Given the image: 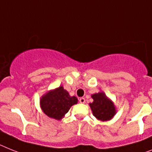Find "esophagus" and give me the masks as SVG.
Returning a JSON list of instances; mask_svg holds the SVG:
<instances>
[{"label": "esophagus", "instance_id": "1", "mask_svg": "<svg viewBox=\"0 0 152 152\" xmlns=\"http://www.w3.org/2000/svg\"><path fill=\"white\" fill-rule=\"evenodd\" d=\"M79 101L81 103V104H84V103H86V100H85V98L83 97H81L80 98V100H79Z\"/></svg>", "mask_w": 152, "mask_h": 152}]
</instances>
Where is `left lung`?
Segmentation results:
<instances>
[{"label": "left lung", "mask_w": 152, "mask_h": 152, "mask_svg": "<svg viewBox=\"0 0 152 152\" xmlns=\"http://www.w3.org/2000/svg\"><path fill=\"white\" fill-rule=\"evenodd\" d=\"M94 102L90 103V107L94 117L101 121H106L112 119L116 114V108L113 102L100 92L92 95Z\"/></svg>", "instance_id": "left-lung-1"}]
</instances>
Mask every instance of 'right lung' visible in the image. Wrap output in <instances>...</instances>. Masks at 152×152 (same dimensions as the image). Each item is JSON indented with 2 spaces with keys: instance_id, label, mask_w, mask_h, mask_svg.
Instances as JSON below:
<instances>
[{
  "instance_id": "right-lung-1",
  "label": "right lung",
  "mask_w": 152,
  "mask_h": 152,
  "mask_svg": "<svg viewBox=\"0 0 152 152\" xmlns=\"http://www.w3.org/2000/svg\"><path fill=\"white\" fill-rule=\"evenodd\" d=\"M77 102L78 99L75 96H71L64 88L59 86L43 95L41 97L40 105L48 117L59 121Z\"/></svg>"
}]
</instances>
